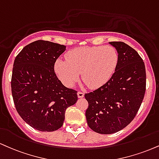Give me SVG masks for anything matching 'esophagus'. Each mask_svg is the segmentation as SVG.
Listing matches in <instances>:
<instances>
[{"label": "esophagus", "mask_w": 159, "mask_h": 159, "mask_svg": "<svg viewBox=\"0 0 159 159\" xmlns=\"http://www.w3.org/2000/svg\"><path fill=\"white\" fill-rule=\"evenodd\" d=\"M77 95H78V98H84V93H82V92H78Z\"/></svg>", "instance_id": "1"}]
</instances>
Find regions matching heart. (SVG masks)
I'll use <instances>...</instances> for the list:
<instances>
[{"label":"heart","mask_w":159,"mask_h":159,"mask_svg":"<svg viewBox=\"0 0 159 159\" xmlns=\"http://www.w3.org/2000/svg\"><path fill=\"white\" fill-rule=\"evenodd\" d=\"M66 60L58 59L55 72L67 87H73L80 74L91 89L102 87L112 78L118 63L117 51L111 46L84 47L69 51Z\"/></svg>","instance_id":"b5f03b06"}]
</instances>
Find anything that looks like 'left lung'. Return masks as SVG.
Here are the masks:
<instances>
[{
	"label": "left lung",
	"mask_w": 159,
	"mask_h": 159,
	"mask_svg": "<svg viewBox=\"0 0 159 159\" xmlns=\"http://www.w3.org/2000/svg\"><path fill=\"white\" fill-rule=\"evenodd\" d=\"M118 55L112 78L96 90L85 94L86 118L90 129L112 134L127 127L135 118L146 89L144 63L139 53L124 42H109Z\"/></svg>",
	"instance_id": "left-lung-1"
}]
</instances>
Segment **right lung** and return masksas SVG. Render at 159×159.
Masks as SVG:
<instances>
[{
    "mask_svg": "<svg viewBox=\"0 0 159 159\" xmlns=\"http://www.w3.org/2000/svg\"><path fill=\"white\" fill-rule=\"evenodd\" d=\"M65 50L66 46L39 40L26 46L15 59L11 87L15 108L37 130L61 128L65 111L78 101L77 92L64 87L54 71Z\"/></svg>",
    "mask_w": 159,
    "mask_h": 159,
    "instance_id": "obj_1",
    "label": "right lung"
}]
</instances>
